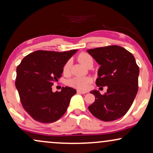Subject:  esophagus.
<instances>
[{
	"label": "esophagus",
	"instance_id": "34e87169",
	"mask_svg": "<svg viewBox=\"0 0 153 153\" xmlns=\"http://www.w3.org/2000/svg\"><path fill=\"white\" fill-rule=\"evenodd\" d=\"M77 92L78 93H80V94H86L87 92L86 91H82V90H77Z\"/></svg>",
	"mask_w": 153,
	"mask_h": 153
}]
</instances>
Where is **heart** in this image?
<instances>
[{"instance_id": "heart-1", "label": "heart", "mask_w": 153, "mask_h": 153, "mask_svg": "<svg viewBox=\"0 0 153 153\" xmlns=\"http://www.w3.org/2000/svg\"><path fill=\"white\" fill-rule=\"evenodd\" d=\"M78 61L82 63L83 65H87L90 61H93L92 58L90 55L87 53H81L79 54ZM71 66V61L68 60L67 61L63 67V74L67 75L70 73ZM92 82V79L89 77H75L68 80V85L73 88L78 89V90H85L88 88L89 85Z\"/></svg>"}]
</instances>
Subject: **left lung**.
Returning <instances> with one entry per match:
<instances>
[{
    "label": "left lung",
    "instance_id": "8db88e82",
    "mask_svg": "<svg viewBox=\"0 0 153 153\" xmlns=\"http://www.w3.org/2000/svg\"><path fill=\"white\" fill-rule=\"evenodd\" d=\"M100 65L96 85L107 86L106 93L91 91L95 101L88 107L96 118L111 121L124 116L132 105L138 90L139 67L133 54L117 45L88 49Z\"/></svg>",
    "mask_w": 153,
    "mask_h": 153
}]
</instances>
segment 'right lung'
I'll return each mask as SVG.
<instances>
[{
	"instance_id": "add662e5",
	"label": "right lung",
	"mask_w": 153,
	"mask_h": 153,
	"mask_svg": "<svg viewBox=\"0 0 153 153\" xmlns=\"http://www.w3.org/2000/svg\"><path fill=\"white\" fill-rule=\"evenodd\" d=\"M76 51L39 50L28 54L17 65L15 86L23 108L32 119L51 123L66 111L76 90L65 87L61 92H53L51 87L62 76L63 65Z\"/></svg>"
}]
</instances>
